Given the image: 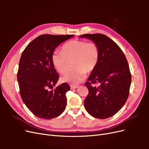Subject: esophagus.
Masks as SVG:
<instances>
[{
	"mask_svg": "<svg viewBox=\"0 0 149 149\" xmlns=\"http://www.w3.org/2000/svg\"><path fill=\"white\" fill-rule=\"evenodd\" d=\"M79 87V86H73V85H70V88L71 89H76Z\"/></svg>",
	"mask_w": 149,
	"mask_h": 149,
	"instance_id": "obj_1",
	"label": "esophagus"
}]
</instances>
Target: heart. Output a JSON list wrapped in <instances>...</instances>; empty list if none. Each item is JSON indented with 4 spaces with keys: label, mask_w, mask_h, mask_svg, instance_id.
Wrapping results in <instances>:
<instances>
[{
    "label": "heart",
    "mask_w": 149,
    "mask_h": 149,
    "mask_svg": "<svg viewBox=\"0 0 149 149\" xmlns=\"http://www.w3.org/2000/svg\"><path fill=\"white\" fill-rule=\"evenodd\" d=\"M99 49L93 42L73 40L65 43L61 52H54L52 56V63L55 70L61 74L67 70L68 61H73L75 70L67 73L61 77L63 83L77 85L85 78L86 72L93 71L97 64Z\"/></svg>",
    "instance_id": "1"
}]
</instances>
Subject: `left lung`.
Here are the masks:
<instances>
[{
	"label": "left lung",
	"mask_w": 149,
	"mask_h": 149,
	"mask_svg": "<svg viewBox=\"0 0 149 149\" xmlns=\"http://www.w3.org/2000/svg\"><path fill=\"white\" fill-rule=\"evenodd\" d=\"M79 37L91 40L99 49L97 64L86 83L89 93L84 107L95 118H111L123 107L129 96L131 74L128 62L119 47L107 36L94 33ZM96 82L100 83L98 87L91 84Z\"/></svg>",
	"instance_id": "obj_1"
}]
</instances>
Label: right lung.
Returning a JSON list of instances; mask_svg holds the SVG:
<instances>
[{"label": "right lung", "mask_w": 149, "mask_h": 149, "mask_svg": "<svg viewBox=\"0 0 149 149\" xmlns=\"http://www.w3.org/2000/svg\"><path fill=\"white\" fill-rule=\"evenodd\" d=\"M73 37L40 35L31 42L22 54L17 73L20 94L28 109L39 118H56L65 109L69 84L64 83L55 89L48 90L55 86L59 78L52 56L58 46Z\"/></svg>", "instance_id": "obj_1"}]
</instances>
